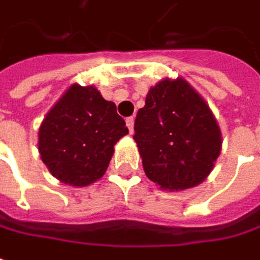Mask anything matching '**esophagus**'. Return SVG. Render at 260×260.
Returning <instances> with one entry per match:
<instances>
[{
  "instance_id": "esophagus-1",
  "label": "esophagus",
  "mask_w": 260,
  "mask_h": 260,
  "mask_svg": "<svg viewBox=\"0 0 260 260\" xmlns=\"http://www.w3.org/2000/svg\"><path fill=\"white\" fill-rule=\"evenodd\" d=\"M126 126L129 128V132L132 134V132H134V118H132V116L126 119Z\"/></svg>"
}]
</instances>
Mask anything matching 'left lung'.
Segmentation results:
<instances>
[{"mask_svg": "<svg viewBox=\"0 0 260 260\" xmlns=\"http://www.w3.org/2000/svg\"><path fill=\"white\" fill-rule=\"evenodd\" d=\"M134 129L145 175L166 190L202 183L221 152L217 119L180 77L161 80L150 88Z\"/></svg>", "mask_w": 260, "mask_h": 260, "instance_id": "left-lung-1", "label": "left lung"}]
</instances>
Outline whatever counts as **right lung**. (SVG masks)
Segmentation results:
<instances>
[{"label": "right lung", "mask_w": 260, "mask_h": 260, "mask_svg": "<svg viewBox=\"0 0 260 260\" xmlns=\"http://www.w3.org/2000/svg\"><path fill=\"white\" fill-rule=\"evenodd\" d=\"M126 134L113 102L94 85L73 84L40 125V158L65 185L88 186L106 173L115 144Z\"/></svg>", "instance_id": "add662e5"}]
</instances>
